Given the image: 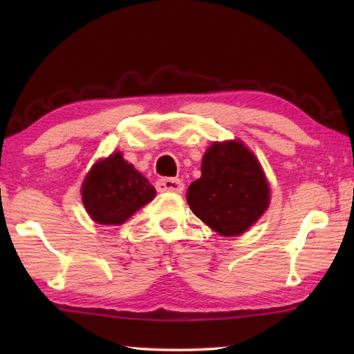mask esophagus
Segmentation results:
<instances>
[{
    "mask_svg": "<svg viewBox=\"0 0 354 354\" xmlns=\"http://www.w3.org/2000/svg\"><path fill=\"white\" fill-rule=\"evenodd\" d=\"M158 192H173V194H181L184 190V184L176 178H160L156 183Z\"/></svg>",
    "mask_w": 354,
    "mask_h": 354,
    "instance_id": "obj_1",
    "label": "esophagus"
}]
</instances>
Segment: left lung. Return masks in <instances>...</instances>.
I'll return each mask as SVG.
<instances>
[{
  "label": "left lung",
  "mask_w": 354,
  "mask_h": 354,
  "mask_svg": "<svg viewBox=\"0 0 354 354\" xmlns=\"http://www.w3.org/2000/svg\"><path fill=\"white\" fill-rule=\"evenodd\" d=\"M185 198L209 227L234 237L267 211L270 189L259 160L242 142H214L203 156L201 178L189 185Z\"/></svg>",
  "instance_id": "8db88e82"
}]
</instances>
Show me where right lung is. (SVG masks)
Segmentation results:
<instances>
[{"label": "right lung", "instance_id": "right-lung-1", "mask_svg": "<svg viewBox=\"0 0 354 354\" xmlns=\"http://www.w3.org/2000/svg\"><path fill=\"white\" fill-rule=\"evenodd\" d=\"M82 203L100 225H122L151 201L156 189L120 151L98 160L82 183Z\"/></svg>", "mask_w": 354, "mask_h": 354}]
</instances>
